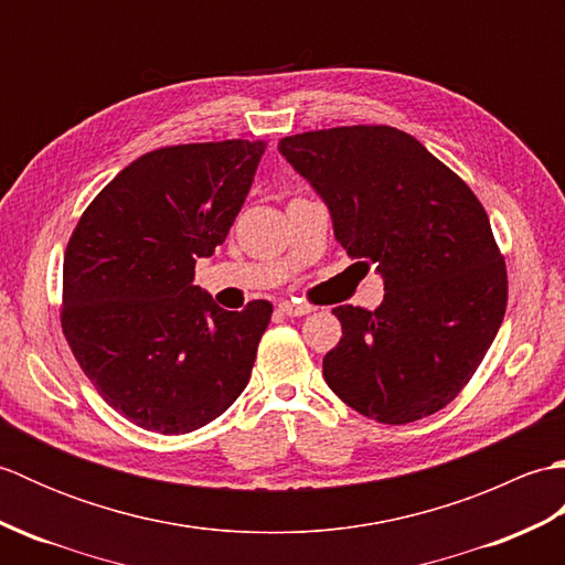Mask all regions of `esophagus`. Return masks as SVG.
I'll return each instance as SVG.
<instances>
[{
	"label": "esophagus",
	"mask_w": 565,
	"mask_h": 565,
	"mask_svg": "<svg viewBox=\"0 0 565 565\" xmlns=\"http://www.w3.org/2000/svg\"><path fill=\"white\" fill-rule=\"evenodd\" d=\"M279 310H281L284 316H289V318H301V316L313 313V306L301 303V301H281Z\"/></svg>",
	"instance_id": "34e87169"
}]
</instances>
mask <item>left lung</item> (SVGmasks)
I'll use <instances>...</instances> for the list:
<instances>
[{"label": "left lung", "mask_w": 565, "mask_h": 565, "mask_svg": "<svg viewBox=\"0 0 565 565\" xmlns=\"http://www.w3.org/2000/svg\"><path fill=\"white\" fill-rule=\"evenodd\" d=\"M279 152L332 213L334 237L379 264L383 303L338 306L342 340L322 359L340 401L383 425L441 411L461 393L508 308V267L483 203L423 142L393 126L281 138Z\"/></svg>", "instance_id": "left-lung-1"}]
</instances>
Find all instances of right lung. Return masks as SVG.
Wrapping results in <instances>:
<instances>
[{"label": "right lung", "instance_id": "1", "mask_svg": "<svg viewBox=\"0 0 565 565\" xmlns=\"http://www.w3.org/2000/svg\"><path fill=\"white\" fill-rule=\"evenodd\" d=\"M262 142H186L146 152L84 209L63 262L65 340L102 398L130 423L186 435L245 391L269 301L239 313L191 284L225 243Z\"/></svg>", "mask_w": 565, "mask_h": 565}]
</instances>
